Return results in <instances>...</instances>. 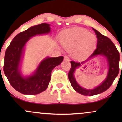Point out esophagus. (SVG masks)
I'll list each match as a JSON object with an SVG mask.
<instances>
[{
	"instance_id": "34e87169",
	"label": "esophagus",
	"mask_w": 122,
	"mask_h": 122,
	"mask_svg": "<svg viewBox=\"0 0 122 122\" xmlns=\"http://www.w3.org/2000/svg\"><path fill=\"white\" fill-rule=\"evenodd\" d=\"M64 61H69V57L68 56H65L64 57Z\"/></svg>"
}]
</instances>
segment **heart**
<instances>
[{
	"mask_svg": "<svg viewBox=\"0 0 122 122\" xmlns=\"http://www.w3.org/2000/svg\"><path fill=\"white\" fill-rule=\"evenodd\" d=\"M96 35L84 28L71 30L63 35L61 42L63 47L71 51V56L78 59L94 49L97 44Z\"/></svg>",
	"mask_w": 122,
	"mask_h": 122,
	"instance_id": "obj_1",
	"label": "heart"
}]
</instances>
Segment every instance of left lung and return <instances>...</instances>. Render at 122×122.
<instances>
[{"label":"left lung","instance_id":"left-lung-1","mask_svg":"<svg viewBox=\"0 0 122 122\" xmlns=\"http://www.w3.org/2000/svg\"><path fill=\"white\" fill-rule=\"evenodd\" d=\"M97 35V48L93 54L89 58L84 61L79 63L78 61H71V68L68 73V78L74 89L80 94L84 96H94L104 92L107 91L114 81L119 71V53L111 40L109 38L103 36L99 31L93 28ZM103 55L106 58L108 67V73L106 79L100 85L93 90H86L80 86L76 82L74 76V73L77 68L89 59L97 55Z\"/></svg>","mask_w":122,"mask_h":122}]
</instances>
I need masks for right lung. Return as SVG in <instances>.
<instances>
[{"instance_id":"add662e5","label":"right lung","mask_w":122,"mask_h":122,"mask_svg":"<svg viewBox=\"0 0 122 122\" xmlns=\"http://www.w3.org/2000/svg\"><path fill=\"white\" fill-rule=\"evenodd\" d=\"M47 23L31 26L16 35L6 50L3 70L10 84L16 91L23 94L35 95L44 92L48 88L52 70L63 61V56L46 58L40 63L32 76H21L19 65L27 41L36 35L48 34L51 31Z\"/></svg>"}]
</instances>
